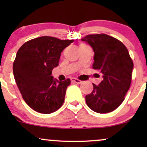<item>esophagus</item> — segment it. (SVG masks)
I'll return each mask as SVG.
<instances>
[{
    "label": "esophagus",
    "instance_id": "obj_1",
    "mask_svg": "<svg viewBox=\"0 0 147 147\" xmlns=\"http://www.w3.org/2000/svg\"><path fill=\"white\" fill-rule=\"evenodd\" d=\"M71 81L72 82H74V83H75V84H81L82 83V81H80V80H79V79H75V78H72V79H71Z\"/></svg>",
    "mask_w": 147,
    "mask_h": 147
}]
</instances>
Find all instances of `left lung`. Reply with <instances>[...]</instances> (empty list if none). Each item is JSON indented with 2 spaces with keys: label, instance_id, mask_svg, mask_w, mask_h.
Instances as JSON below:
<instances>
[{
  "label": "left lung",
  "instance_id": "left-lung-1",
  "mask_svg": "<svg viewBox=\"0 0 147 147\" xmlns=\"http://www.w3.org/2000/svg\"><path fill=\"white\" fill-rule=\"evenodd\" d=\"M94 51L92 68L102 74L98 86L86 96L88 106L98 113L115 110L124 99L131 82L133 61L121 41L104 34L88 35L82 39Z\"/></svg>",
  "mask_w": 147,
  "mask_h": 147
}]
</instances>
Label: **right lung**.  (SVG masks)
I'll use <instances>...</instances> for the list:
<instances>
[{"instance_id": "add662e5", "label": "right lung", "mask_w": 147, "mask_h": 147, "mask_svg": "<svg viewBox=\"0 0 147 147\" xmlns=\"http://www.w3.org/2000/svg\"><path fill=\"white\" fill-rule=\"evenodd\" d=\"M74 40L41 36L25 43L16 53L13 73L25 102L33 110L50 114L63 104L70 79L59 82L52 76L61 53Z\"/></svg>"}]
</instances>
